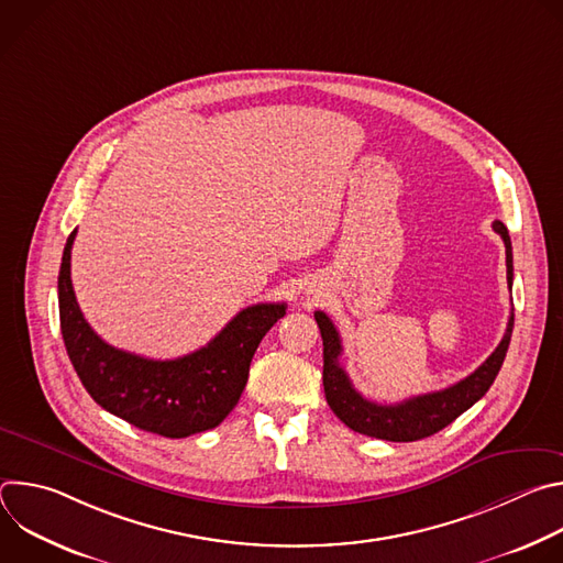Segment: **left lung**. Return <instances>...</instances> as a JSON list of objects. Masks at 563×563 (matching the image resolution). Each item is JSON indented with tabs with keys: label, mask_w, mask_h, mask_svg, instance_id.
I'll return each instance as SVG.
<instances>
[{
	"label": "left lung",
	"mask_w": 563,
	"mask_h": 563,
	"mask_svg": "<svg viewBox=\"0 0 563 563\" xmlns=\"http://www.w3.org/2000/svg\"><path fill=\"white\" fill-rule=\"evenodd\" d=\"M493 229L504 238L508 287L512 289L510 235L506 224L499 220L493 222ZM313 318L318 323L320 336H323V385H325V398L332 412L354 432L383 439V441H404V443L437 434L439 430L450 426L456 417H461L465 410H470L476 400L490 389V385L495 383L504 365L510 336H512V325H515V313L510 311L506 334L497 345V350L463 380L441 391H430V394L400 400V404L383 406L358 394L347 372L341 367L339 356L343 352V345L330 316L325 311H316Z\"/></svg>",
	"instance_id": "8db88e82"
}]
</instances>
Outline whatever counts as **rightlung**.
Here are the masks:
<instances>
[{
  "label": "right lung",
  "mask_w": 563,
  "mask_h": 563,
  "mask_svg": "<svg viewBox=\"0 0 563 563\" xmlns=\"http://www.w3.org/2000/svg\"><path fill=\"white\" fill-rule=\"evenodd\" d=\"M70 231L59 278V328L68 358L96 400L126 423L167 439H185L220 426L235 408L263 336L285 316V302H258L238 311L205 347L153 361L104 343L85 320L70 283Z\"/></svg>",
  "instance_id": "add662e5"
}]
</instances>
